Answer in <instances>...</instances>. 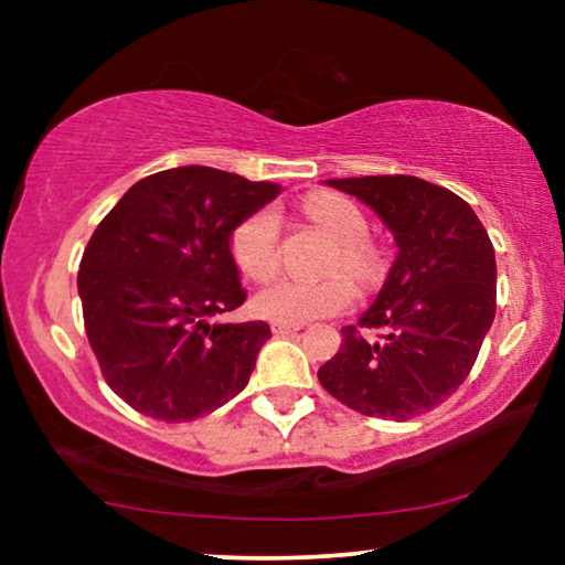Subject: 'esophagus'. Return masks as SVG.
<instances>
[{"label":"esophagus","instance_id":"34e87169","mask_svg":"<svg viewBox=\"0 0 565 565\" xmlns=\"http://www.w3.org/2000/svg\"><path fill=\"white\" fill-rule=\"evenodd\" d=\"M273 331L277 337H290V334H298L300 331V323H285V321H273Z\"/></svg>","mask_w":565,"mask_h":565}]
</instances>
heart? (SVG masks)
<instances>
[{
  "mask_svg": "<svg viewBox=\"0 0 565 565\" xmlns=\"http://www.w3.org/2000/svg\"><path fill=\"white\" fill-rule=\"evenodd\" d=\"M303 213L316 226L337 238V252L327 269H344L362 285L381 275V254L367 242V221L352 200L337 192H311L303 200ZM231 257L236 267L254 282H265L280 269V215L273 207H262L244 218L231 234ZM354 300V285L342 273L321 280H277L254 298V311L262 319L303 323L342 313Z\"/></svg>",
  "mask_w": 565,
  "mask_h": 565,
  "instance_id": "b5f03b06",
  "label": "heart"
}]
</instances>
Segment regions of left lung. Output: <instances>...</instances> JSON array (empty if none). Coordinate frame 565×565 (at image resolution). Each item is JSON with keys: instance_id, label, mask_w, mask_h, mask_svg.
Segmentation results:
<instances>
[{"instance_id": "1", "label": "left lung", "mask_w": 565, "mask_h": 565, "mask_svg": "<svg viewBox=\"0 0 565 565\" xmlns=\"http://www.w3.org/2000/svg\"><path fill=\"white\" fill-rule=\"evenodd\" d=\"M327 184L381 215L398 257L375 303L342 329L319 381L354 412L406 422L452 396L476 365L497 313L493 244L466 200L419 177Z\"/></svg>"}]
</instances>
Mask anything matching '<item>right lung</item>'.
<instances>
[{"instance_id":"1","label":"right lung","mask_w":565,"mask_h":565,"mask_svg":"<svg viewBox=\"0 0 565 565\" xmlns=\"http://www.w3.org/2000/svg\"><path fill=\"white\" fill-rule=\"evenodd\" d=\"M213 167L136 182L99 221L76 288L105 383L138 414L192 422L249 383L265 321L215 323L246 300L231 231L280 195Z\"/></svg>"}]
</instances>
